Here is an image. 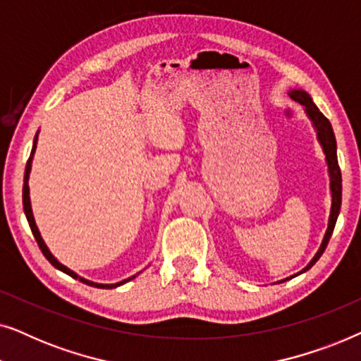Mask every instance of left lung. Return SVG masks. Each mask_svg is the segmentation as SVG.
Masks as SVG:
<instances>
[{"mask_svg": "<svg viewBox=\"0 0 361 361\" xmlns=\"http://www.w3.org/2000/svg\"><path fill=\"white\" fill-rule=\"evenodd\" d=\"M289 97L293 98V100L299 102L300 105L305 106V111H307L309 118L314 123L315 130H317V137H319L320 145H322V149L325 152V159H327V164H329L330 190H332V209H330L327 231H325L322 245H320V248L317 253H315L312 261H310V263L305 266L302 271H300V273H305V271L310 269L315 263H317V259L322 256L325 248H327L330 236H332V233H334L335 224H337V216L340 214V205H342V172H340L338 159H337V141H335V135H334V130H332V125H330V121L322 115V113H320L319 108L314 105L312 98L309 97V93H305L304 90H290ZM300 273H298V274H300ZM298 274H294V276H298ZM294 276H290V278H294ZM290 278H288V279H290Z\"/></svg>", "mask_w": 361, "mask_h": 361, "instance_id": "8db88e82", "label": "left lung"}]
</instances>
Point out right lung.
Returning <instances> with one entry per match:
<instances>
[{
	"mask_svg": "<svg viewBox=\"0 0 361 361\" xmlns=\"http://www.w3.org/2000/svg\"><path fill=\"white\" fill-rule=\"evenodd\" d=\"M36 141H37V135H36V137H34L32 151H31V156H29V159H27V164H26V172H24V185H23V205H24V214H26V219H27V221H29V226H31V231H32L34 238H36V241H37L39 248H41V251H42V255L46 256V258L49 259V263H51V264L54 266V268H57V269L63 271V273H66V274L72 276L73 279H78V281H82V283H85V284H88V286H95V288H102V289H111V288H118V286L125 284V283H128V281H131L133 278H136V276H133V278H130V279H125V281H121V283H116V284H98V283H92V281H87V279L80 278V276H77L75 273H73V271H71V269H68V268H66V266L61 264V263H59V261H57L56 258H54L52 253H51V251H49V248H47V246H46V243H44V240L41 238V233H39V230H37V226H36V221H34V216H32V210H31V199H29V185H27V179H29V171H31L32 154H34V151H36Z\"/></svg>",
	"mask_w": 361,
	"mask_h": 361,
	"instance_id": "1",
	"label": "right lung"
}]
</instances>
